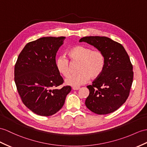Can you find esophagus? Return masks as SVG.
I'll return each instance as SVG.
<instances>
[{"mask_svg":"<svg viewBox=\"0 0 147 147\" xmlns=\"http://www.w3.org/2000/svg\"><path fill=\"white\" fill-rule=\"evenodd\" d=\"M79 88H80L79 87H72V90H78V89H79Z\"/></svg>","mask_w":147,"mask_h":147,"instance_id":"obj_1","label":"esophagus"}]
</instances>
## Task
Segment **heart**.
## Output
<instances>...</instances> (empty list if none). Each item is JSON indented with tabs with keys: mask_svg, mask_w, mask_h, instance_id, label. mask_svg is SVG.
<instances>
[{
	"mask_svg": "<svg viewBox=\"0 0 147 147\" xmlns=\"http://www.w3.org/2000/svg\"><path fill=\"white\" fill-rule=\"evenodd\" d=\"M69 56L72 60L80 61L78 67L79 72L71 75L65 80L66 84L78 87L87 83L90 79H95L103 72L105 64V58L102 52L94 50L83 45H78L69 51ZM57 71L67 77L70 72L69 61L65 57L60 56L55 60Z\"/></svg>",
	"mask_w": 147,
	"mask_h": 147,
	"instance_id": "heart-1",
	"label": "heart"
}]
</instances>
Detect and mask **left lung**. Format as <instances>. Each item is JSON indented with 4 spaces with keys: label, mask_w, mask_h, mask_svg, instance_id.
Listing matches in <instances>:
<instances>
[{
    "label": "left lung",
    "mask_w": 147,
    "mask_h": 147,
    "mask_svg": "<svg viewBox=\"0 0 147 147\" xmlns=\"http://www.w3.org/2000/svg\"><path fill=\"white\" fill-rule=\"evenodd\" d=\"M105 55L103 72L87 86L90 94L85 105L92 112L105 115L115 112L129 96L133 82V66L122 45L107 37L89 36L80 39Z\"/></svg>",
    "instance_id": "8db88e82"
}]
</instances>
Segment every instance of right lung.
Returning a JSON list of instances; mask_svg holds the SVG:
<instances>
[{"mask_svg":"<svg viewBox=\"0 0 147 147\" xmlns=\"http://www.w3.org/2000/svg\"><path fill=\"white\" fill-rule=\"evenodd\" d=\"M65 37H46L28 43L18 57L14 80L24 104L34 113L48 117L62 109L70 86L55 67V56Z\"/></svg>","mask_w":147,"mask_h":147,"instance_id":"add662e5","label":"right lung"}]
</instances>
